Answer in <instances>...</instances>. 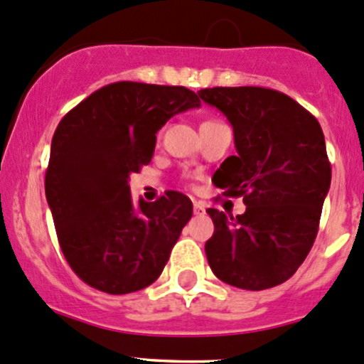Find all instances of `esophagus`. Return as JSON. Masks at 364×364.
Returning a JSON list of instances; mask_svg holds the SVG:
<instances>
[{"instance_id": "esophagus-1", "label": "esophagus", "mask_w": 364, "mask_h": 364, "mask_svg": "<svg viewBox=\"0 0 364 364\" xmlns=\"http://www.w3.org/2000/svg\"><path fill=\"white\" fill-rule=\"evenodd\" d=\"M194 213L196 215H205V205L201 201H194Z\"/></svg>"}]
</instances>
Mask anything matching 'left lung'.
Instances as JSON below:
<instances>
[{
  "mask_svg": "<svg viewBox=\"0 0 364 364\" xmlns=\"http://www.w3.org/2000/svg\"><path fill=\"white\" fill-rule=\"evenodd\" d=\"M233 126L237 156L212 182L224 196H243L245 213L208 208L213 235L205 252L217 279L247 291L286 282L319 231L331 164L321 124L284 92L266 87L201 89Z\"/></svg>",
  "mask_w": 364,
  "mask_h": 364,
  "instance_id": "left-lung-1",
  "label": "left lung"
}]
</instances>
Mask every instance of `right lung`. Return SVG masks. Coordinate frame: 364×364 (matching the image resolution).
Here are the masks:
<instances>
[{"label": "right lung", "mask_w": 364, "mask_h": 364, "mask_svg": "<svg viewBox=\"0 0 364 364\" xmlns=\"http://www.w3.org/2000/svg\"><path fill=\"white\" fill-rule=\"evenodd\" d=\"M200 105L196 92L182 85L114 82L58 124L45 196L63 254L87 286L127 294L161 275L193 203L166 191L154 203L134 205L127 181L151 163L157 131Z\"/></svg>", "instance_id": "right-lung-1"}]
</instances>
